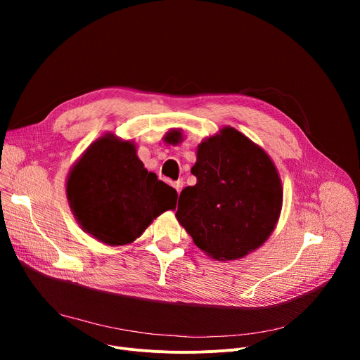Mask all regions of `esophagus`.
I'll use <instances>...</instances> for the list:
<instances>
[{"instance_id": "esophagus-1", "label": "esophagus", "mask_w": 360, "mask_h": 360, "mask_svg": "<svg viewBox=\"0 0 360 360\" xmlns=\"http://www.w3.org/2000/svg\"><path fill=\"white\" fill-rule=\"evenodd\" d=\"M172 186L175 188L176 193L179 194L181 190H182V186H184V181H182V179H178V181H175V182H172Z\"/></svg>"}]
</instances>
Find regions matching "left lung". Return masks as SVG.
<instances>
[{"label":"left lung","instance_id":"1","mask_svg":"<svg viewBox=\"0 0 360 360\" xmlns=\"http://www.w3.org/2000/svg\"><path fill=\"white\" fill-rule=\"evenodd\" d=\"M182 190L176 219L200 250L214 259H236L273 232L281 209V182L266 151L239 131L223 128L198 146Z\"/></svg>","mask_w":360,"mask_h":360}]
</instances>
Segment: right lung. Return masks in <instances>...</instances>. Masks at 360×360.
<instances>
[{"mask_svg": "<svg viewBox=\"0 0 360 360\" xmlns=\"http://www.w3.org/2000/svg\"><path fill=\"white\" fill-rule=\"evenodd\" d=\"M67 197L83 229L115 247L136 240L151 220L175 209L178 193L144 169L132 143L105 136L72 167Z\"/></svg>", "mask_w": 360, "mask_h": 360, "instance_id": "add662e5", "label": "right lung"}]
</instances>
